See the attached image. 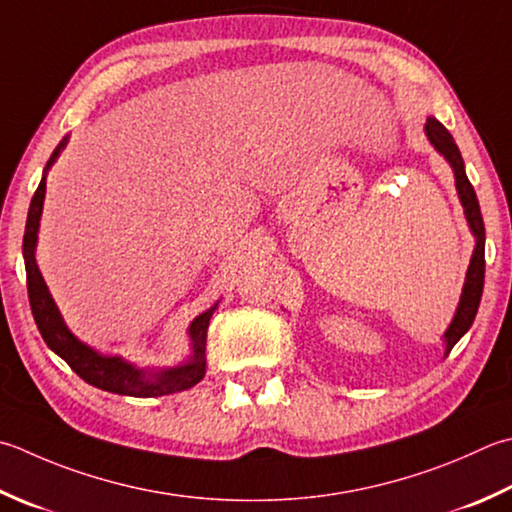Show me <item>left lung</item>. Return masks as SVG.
I'll return each instance as SVG.
<instances>
[{"label": "left lung", "mask_w": 512, "mask_h": 512, "mask_svg": "<svg viewBox=\"0 0 512 512\" xmlns=\"http://www.w3.org/2000/svg\"><path fill=\"white\" fill-rule=\"evenodd\" d=\"M424 130H426V137L430 139V144L435 146L439 155H444L446 162L453 166V170H455V186H457V193H459V202H462V206H464V215L468 219V226L475 235V250H473V257H470L466 282H464L462 297H459L457 313H455L453 322H450V326L446 328V333H444L446 355H448L450 350H453V346L459 342V339L466 335V330L473 326L479 302H482L484 266H486V259H484L486 230H484V219H482V210H479L475 188H473V184L468 182L466 170H464V159H462V153H459L453 135H450L446 126L442 122H437L435 117L426 119Z\"/></svg>", "instance_id": "8db88e82"}]
</instances>
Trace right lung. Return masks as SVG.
Masks as SVG:
<instances>
[{
    "label": "right lung",
    "instance_id": "obj_1",
    "mask_svg": "<svg viewBox=\"0 0 512 512\" xmlns=\"http://www.w3.org/2000/svg\"><path fill=\"white\" fill-rule=\"evenodd\" d=\"M66 142L68 139L64 137L48 159L42 182H39L33 199H30L26 230H24L22 250H24V266H26V286H28L30 310H33L39 333H42L48 348L62 357L86 384L108 390V393L130 395V397H159V395H170V393H179V390L193 388L197 382H202L206 375V333H208V322L210 317H213L217 304L213 308H208L206 313L195 317L193 324H190L188 335H190V344H193V355H190L188 362L175 368L153 370V373L124 362L122 357H110V355L97 353L95 348L79 342V339L70 333L68 326L64 324L62 315H59L53 297L48 293L44 277L37 268L35 246H37V233H39V219H42V208H44V195H46V173L48 168L55 164V159L64 150Z\"/></svg>",
    "mask_w": 512,
    "mask_h": 512
}]
</instances>
